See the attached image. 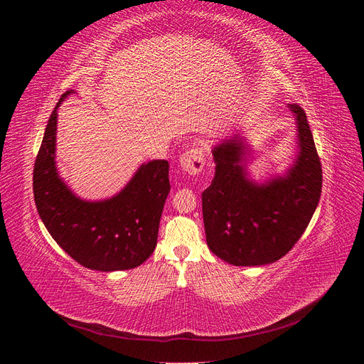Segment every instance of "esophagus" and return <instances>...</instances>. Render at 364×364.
I'll return each instance as SVG.
<instances>
[{
	"label": "esophagus",
	"instance_id": "1",
	"mask_svg": "<svg viewBox=\"0 0 364 364\" xmlns=\"http://www.w3.org/2000/svg\"><path fill=\"white\" fill-rule=\"evenodd\" d=\"M181 168L188 174H199L205 167V151L202 147H193L186 150L179 159Z\"/></svg>",
	"mask_w": 364,
	"mask_h": 364
}]
</instances>
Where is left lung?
I'll use <instances>...</instances> for the list:
<instances>
[{
	"mask_svg": "<svg viewBox=\"0 0 364 364\" xmlns=\"http://www.w3.org/2000/svg\"><path fill=\"white\" fill-rule=\"evenodd\" d=\"M297 124V156L285 176L266 183L247 179V146L238 135L213 149L215 174L202 193L208 247L234 266H262L282 258L301 238L322 191V165L306 114L290 105Z\"/></svg>",
	"mask_w": 364,
	"mask_h": 364,
	"instance_id": "left-lung-1",
	"label": "left lung"
}]
</instances>
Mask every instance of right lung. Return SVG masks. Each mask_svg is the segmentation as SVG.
Returning a JSON list of instances; mask_svg holds the SVG:
<instances>
[{
    "mask_svg": "<svg viewBox=\"0 0 364 364\" xmlns=\"http://www.w3.org/2000/svg\"><path fill=\"white\" fill-rule=\"evenodd\" d=\"M50 115L33 170V194L54 241L83 267L100 272L141 266L156 247L159 220L170 193L168 162L142 164L132 181L111 199L87 202L77 197L56 170L58 107Z\"/></svg>",
    "mask_w": 364,
    "mask_h": 364,
    "instance_id": "1",
    "label": "right lung"
}]
</instances>
